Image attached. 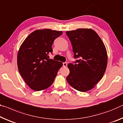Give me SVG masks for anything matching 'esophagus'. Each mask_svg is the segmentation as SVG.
Here are the masks:
<instances>
[{"label": "esophagus", "instance_id": "esophagus-1", "mask_svg": "<svg viewBox=\"0 0 123 123\" xmlns=\"http://www.w3.org/2000/svg\"><path fill=\"white\" fill-rule=\"evenodd\" d=\"M67 63H66V62H64V63H63V67H67Z\"/></svg>", "mask_w": 123, "mask_h": 123}]
</instances>
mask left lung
Masks as SVG:
<instances>
[{
    "mask_svg": "<svg viewBox=\"0 0 123 123\" xmlns=\"http://www.w3.org/2000/svg\"><path fill=\"white\" fill-rule=\"evenodd\" d=\"M71 41L74 64L68 65L66 78L72 87L81 92L92 89L102 78L107 65V53L102 40L92 29L79 28L67 31Z\"/></svg>",
    "mask_w": 123,
    "mask_h": 123,
    "instance_id": "obj_1",
    "label": "left lung"
}]
</instances>
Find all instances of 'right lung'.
Listing matches in <instances>:
<instances>
[{
    "label": "right lung",
    "mask_w": 123,
    "mask_h": 123,
    "mask_svg": "<svg viewBox=\"0 0 123 123\" xmlns=\"http://www.w3.org/2000/svg\"><path fill=\"white\" fill-rule=\"evenodd\" d=\"M62 34V31L50 29L36 30L27 37L19 49V73L34 91L43 90L51 86L63 65L61 62L49 58L54 40Z\"/></svg>",
    "instance_id": "obj_1"
}]
</instances>
